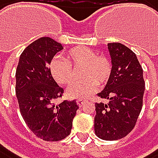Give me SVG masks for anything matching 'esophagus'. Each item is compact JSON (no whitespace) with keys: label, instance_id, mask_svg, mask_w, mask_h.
Wrapping results in <instances>:
<instances>
[{"label":"esophagus","instance_id":"esophagus-1","mask_svg":"<svg viewBox=\"0 0 158 158\" xmlns=\"http://www.w3.org/2000/svg\"><path fill=\"white\" fill-rule=\"evenodd\" d=\"M77 105L79 106H84V104L85 102V100H84V99H77Z\"/></svg>","mask_w":158,"mask_h":158}]
</instances>
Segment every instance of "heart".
<instances>
[{"mask_svg":"<svg viewBox=\"0 0 158 158\" xmlns=\"http://www.w3.org/2000/svg\"><path fill=\"white\" fill-rule=\"evenodd\" d=\"M66 59L56 56L50 64L52 76L61 85H70L75 76V69L82 68V77L85 79L74 83L68 89L70 98L83 99L92 95L98 89V83L105 85L112 73V65L105 56L97 53L88 47H74L65 53Z\"/></svg>","mask_w":158,"mask_h":158,"instance_id":"b5f03b06","label":"heart"}]
</instances>
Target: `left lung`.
Masks as SVG:
<instances>
[{
	"label": "left lung",
	"instance_id": "1",
	"mask_svg": "<svg viewBox=\"0 0 158 158\" xmlns=\"http://www.w3.org/2000/svg\"><path fill=\"white\" fill-rule=\"evenodd\" d=\"M107 47L112 73L98 96L108 102L95 104L94 130L102 139L117 140L127 136L136 125L142 108L145 83L135 52L119 42L108 43Z\"/></svg>",
	"mask_w": 158,
	"mask_h": 158
}]
</instances>
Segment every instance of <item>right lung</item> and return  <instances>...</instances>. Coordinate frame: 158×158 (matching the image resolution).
<instances>
[{"label":"right lung","mask_w":158,"mask_h":158,"mask_svg":"<svg viewBox=\"0 0 158 158\" xmlns=\"http://www.w3.org/2000/svg\"><path fill=\"white\" fill-rule=\"evenodd\" d=\"M63 50L51 37H40L31 43L19 56L16 70V95L20 114L28 128L46 141H58L72 131L79 106L76 101H54L64 89L52 76L49 64Z\"/></svg>","instance_id":"add662e5"}]
</instances>
